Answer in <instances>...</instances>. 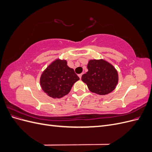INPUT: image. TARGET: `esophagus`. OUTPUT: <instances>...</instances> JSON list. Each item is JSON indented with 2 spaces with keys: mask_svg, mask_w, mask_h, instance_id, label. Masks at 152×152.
<instances>
[{
  "mask_svg": "<svg viewBox=\"0 0 152 152\" xmlns=\"http://www.w3.org/2000/svg\"><path fill=\"white\" fill-rule=\"evenodd\" d=\"M82 73H81V74H79V77L80 79H81V78H82Z\"/></svg>",
  "mask_w": 152,
  "mask_h": 152,
  "instance_id": "34e87169",
  "label": "esophagus"
}]
</instances>
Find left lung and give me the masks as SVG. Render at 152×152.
Segmentation results:
<instances>
[{
  "mask_svg": "<svg viewBox=\"0 0 152 152\" xmlns=\"http://www.w3.org/2000/svg\"><path fill=\"white\" fill-rule=\"evenodd\" d=\"M87 69L88 72L82 75V80L92 93L106 95L115 89L118 74L111 63L103 59H90Z\"/></svg>",
  "mask_w": 152,
  "mask_h": 152,
  "instance_id": "obj_1",
  "label": "left lung"
}]
</instances>
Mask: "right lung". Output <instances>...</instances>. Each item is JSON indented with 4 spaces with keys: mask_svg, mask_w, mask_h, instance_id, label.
Listing matches in <instances>:
<instances>
[{
    "mask_svg": "<svg viewBox=\"0 0 152 152\" xmlns=\"http://www.w3.org/2000/svg\"><path fill=\"white\" fill-rule=\"evenodd\" d=\"M79 80L66 59H56L43 71L40 78L41 88L49 97L61 98L68 94L73 85Z\"/></svg>",
    "mask_w": 152,
    "mask_h": 152,
    "instance_id": "1",
    "label": "right lung"
}]
</instances>
